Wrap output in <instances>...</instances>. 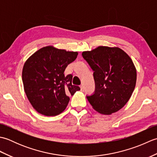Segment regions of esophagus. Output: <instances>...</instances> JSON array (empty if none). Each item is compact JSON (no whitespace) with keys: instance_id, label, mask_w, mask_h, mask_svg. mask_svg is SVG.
I'll return each mask as SVG.
<instances>
[{"instance_id":"esophagus-1","label":"esophagus","mask_w":157,"mask_h":157,"mask_svg":"<svg viewBox=\"0 0 157 157\" xmlns=\"http://www.w3.org/2000/svg\"><path fill=\"white\" fill-rule=\"evenodd\" d=\"M80 88H81V90H84V85L82 84V85L80 86Z\"/></svg>"}]
</instances>
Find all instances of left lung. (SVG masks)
Returning a JSON list of instances; mask_svg holds the SVG:
<instances>
[{"label":"left lung","instance_id":"left-lung-1","mask_svg":"<svg viewBox=\"0 0 157 157\" xmlns=\"http://www.w3.org/2000/svg\"><path fill=\"white\" fill-rule=\"evenodd\" d=\"M82 55L94 71V94L86 96L92 108L103 115L122 109L136 86L137 73L132 59L118 47L102 46Z\"/></svg>","mask_w":157,"mask_h":157}]
</instances>
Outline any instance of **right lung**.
<instances>
[{"label": "right lung", "mask_w": 157, "mask_h": 157, "mask_svg": "<svg viewBox=\"0 0 157 157\" xmlns=\"http://www.w3.org/2000/svg\"><path fill=\"white\" fill-rule=\"evenodd\" d=\"M78 55V52L48 46L39 49L25 61L22 71L23 88L38 113L45 116L59 115L68 105V95L80 90L72 85L71 74H64L67 67Z\"/></svg>", "instance_id": "1"}]
</instances>
